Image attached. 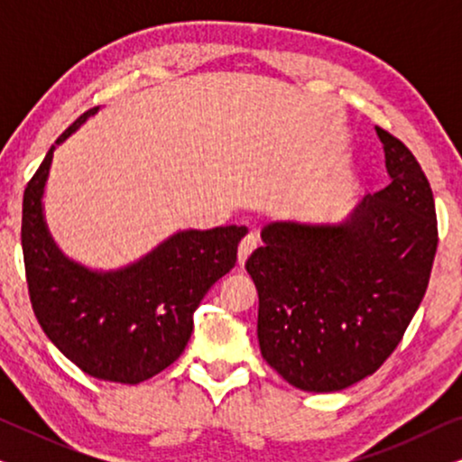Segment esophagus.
<instances>
[{"mask_svg": "<svg viewBox=\"0 0 462 462\" xmlns=\"http://www.w3.org/2000/svg\"><path fill=\"white\" fill-rule=\"evenodd\" d=\"M256 245H258L256 236H254V233H248V236H245V237L242 239V242H239V248H237V263L244 264L245 261H248V256L252 254V252L256 250Z\"/></svg>", "mask_w": 462, "mask_h": 462, "instance_id": "1", "label": "esophagus"}]
</instances>
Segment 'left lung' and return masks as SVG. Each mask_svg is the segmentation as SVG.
Masks as SVG:
<instances>
[{
    "label": "left lung",
    "instance_id": "1",
    "mask_svg": "<svg viewBox=\"0 0 462 462\" xmlns=\"http://www.w3.org/2000/svg\"><path fill=\"white\" fill-rule=\"evenodd\" d=\"M391 185L338 225L282 220L245 261L258 290V345L302 391L330 393L374 374L427 292L438 217L406 144L376 128Z\"/></svg>",
    "mask_w": 462,
    "mask_h": 462
}]
</instances>
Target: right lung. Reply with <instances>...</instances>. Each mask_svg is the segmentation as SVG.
<instances>
[{"mask_svg":"<svg viewBox=\"0 0 462 462\" xmlns=\"http://www.w3.org/2000/svg\"><path fill=\"white\" fill-rule=\"evenodd\" d=\"M97 109L62 132L71 136ZM56 144L23 198V256L29 299L46 337L65 357L100 381L138 384L180 357L193 311L237 261L245 226L180 231L117 271H90L56 248L43 220V187Z\"/></svg>","mask_w":462,"mask_h":462,"instance_id":"1","label":"right lung"}]
</instances>
